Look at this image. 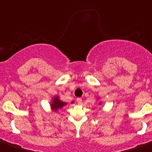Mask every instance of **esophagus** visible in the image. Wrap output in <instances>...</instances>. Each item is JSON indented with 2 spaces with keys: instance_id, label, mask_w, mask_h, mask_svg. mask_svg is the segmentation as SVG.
<instances>
[{
  "instance_id": "34e87169",
  "label": "esophagus",
  "mask_w": 152,
  "mask_h": 152,
  "mask_svg": "<svg viewBox=\"0 0 152 152\" xmlns=\"http://www.w3.org/2000/svg\"><path fill=\"white\" fill-rule=\"evenodd\" d=\"M76 102H77L78 104H82V98H78L77 99H76Z\"/></svg>"
}]
</instances>
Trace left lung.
I'll use <instances>...</instances> for the list:
<instances>
[{
  "label": "left lung",
  "instance_id": "obj_1",
  "mask_svg": "<svg viewBox=\"0 0 152 152\" xmlns=\"http://www.w3.org/2000/svg\"><path fill=\"white\" fill-rule=\"evenodd\" d=\"M99 104H101V103H100V102H99Z\"/></svg>",
  "mask_w": 152,
  "mask_h": 152
}]
</instances>
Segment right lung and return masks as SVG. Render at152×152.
I'll list each match as a JSON object with an SVG mask.
<instances>
[{"mask_svg": "<svg viewBox=\"0 0 152 152\" xmlns=\"http://www.w3.org/2000/svg\"><path fill=\"white\" fill-rule=\"evenodd\" d=\"M71 103H73V102H72ZM67 103L64 102L61 100H60L59 96H55L52 99V101L50 102V107L51 110L54 112L58 111V109H61L64 107V105H66Z\"/></svg>", "mask_w": 152, "mask_h": 152, "instance_id": "obj_1", "label": "right lung"}]
</instances>
